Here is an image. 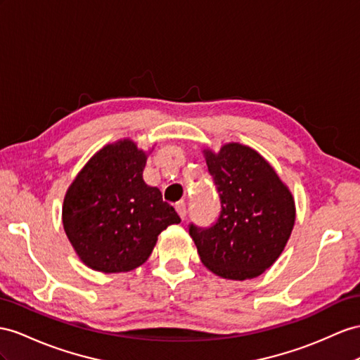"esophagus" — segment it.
<instances>
[{
	"mask_svg": "<svg viewBox=\"0 0 360 360\" xmlns=\"http://www.w3.org/2000/svg\"><path fill=\"white\" fill-rule=\"evenodd\" d=\"M174 208H176V211H178V214H179V217L184 220V219H186V214H187V205L186 204H184V202H178V204H176V207H174Z\"/></svg>",
	"mask_w": 360,
	"mask_h": 360,
	"instance_id": "obj_1",
	"label": "esophagus"
}]
</instances>
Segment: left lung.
<instances>
[{
  "label": "left lung",
  "mask_w": 360,
  "mask_h": 360,
  "mask_svg": "<svg viewBox=\"0 0 360 360\" xmlns=\"http://www.w3.org/2000/svg\"><path fill=\"white\" fill-rule=\"evenodd\" d=\"M220 199V213L208 228L190 224L202 263L228 280L262 275L278 259L295 225V202L272 165L238 143L217 153L204 150Z\"/></svg>",
  "instance_id": "8db88e82"
}]
</instances>
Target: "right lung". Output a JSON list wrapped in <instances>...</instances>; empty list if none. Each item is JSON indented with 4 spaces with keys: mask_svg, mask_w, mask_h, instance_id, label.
I'll use <instances>...</instances> for the list:
<instances>
[{
    "mask_svg": "<svg viewBox=\"0 0 360 360\" xmlns=\"http://www.w3.org/2000/svg\"><path fill=\"white\" fill-rule=\"evenodd\" d=\"M146 160L131 140L108 144L70 186L62 207L63 229L88 268L132 271L149 259L161 231L181 222L161 191L143 181Z\"/></svg>",
    "mask_w": 360,
    "mask_h": 360,
    "instance_id": "1",
    "label": "right lung"
}]
</instances>
